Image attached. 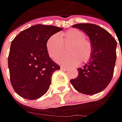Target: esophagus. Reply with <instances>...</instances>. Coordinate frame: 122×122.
<instances>
[{"label": "esophagus", "mask_w": 122, "mask_h": 122, "mask_svg": "<svg viewBox=\"0 0 122 122\" xmlns=\"http://www.w3.org/2000/svg\"><path fill=\"white\" fill-rule=\"evenodd\" d=\"M60 68H61V70H63V71H66L68 69L66 67H64V66H60Z\"/></svg>", "instance_id": "1"}]
</instances>
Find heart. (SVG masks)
<instances>
[{
    "label": "heart",
    "instance_id": "b5f03b06",
    "mask_svg": "<svg viewBox=\"0 0 122 122\" xmlns=\"http://www.w3.org/2000/svg\"><path fill=\"white\" fill-rule=\"evenodd\" d=\"M67 54L59 57L57 61L68 66L87 62L92 55V45L85 34L78 29H71L51 36L47 41L46 49L50 58L56 60L63 52L64 45H68Z\"/></svg>",
    "mask_w": 122,
    "mask_h": 122
}]
</instances>
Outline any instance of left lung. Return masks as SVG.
<instances>
[{"label":"left lung","instance_id":"8db88e82","mask_svg":"<svg viewBox=\"0 0 122 122\" xmlns=\"http://www.w3.org/2000/svg\"><path fill=\"white\" fill-rule=\"evenodd\" d=\"M73 28L83 31L89 36L92 55L86 64L77 68L79 75L71 80L80 93L92 95L103 91L112 79L115 62L117 41L109 32L93 24H77Z\"/></svg>","mask_w":122,"mask_h":122}]
</instances>
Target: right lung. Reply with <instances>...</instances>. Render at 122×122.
I'll use <instances>...</instances> for the list:
<instances>
[{"instance_id":"add662e5","label":"right lung","mask_w":122,"mask_h":122,"mask_svg":"<svg viewBox=\"0 0 122 122\" xmlns=\"http://www.w3.org/2000/svg\"><path fill=\"white\" fill-rule=\"evenodd\" d=\"M62 30L57 26L36 24L21 31L12 41L8 66L12 86L19 96L35 100L49 90L53 73L60 68L50 58L46 43Z\"/></svg>"}]
</instances>
